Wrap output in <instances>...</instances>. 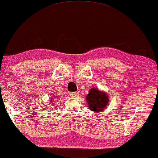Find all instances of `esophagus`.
Instances as JSON below:
<instances>
[{"label":"esophagus","mask_w":158,"mask_h":158,"mask_svg":"<svg viewBox=\"0 0 158 158\" xmlns=\"http://www.w3.org/2000/svg\"><path fill=\"white\" fill-rule=\"evenodd\" d=\"M70 95L71 97H73V98H77V96H78V95H79V93H78V92L70 93Z\"/></svg>","instance_id":"1"}]
</instances>
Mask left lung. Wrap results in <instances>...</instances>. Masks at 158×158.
I'll use <instances>...</instances> for the list:
<instances>
[{
    "instance_id": "left-lung-1",
    "label": "left lung",
    "mask_w": 158,
    "mask_h": 158,
    "mask_svg": "<svg viewBox=\"0 0 158 158\" xmlns=\"http://www.w3.org/2000/svg\"><path fill=\"white\" fill-rule=\"evenodd\" d=\"M85 98L89 109L95 113L103 111L109 102V96L106 93L96 88H92Z\"/></svg>"
}]
</instances>
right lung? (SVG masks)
Returning a JSON list of instances; mask_svg holds the SVG:
<instances>
[{
	"label": "right lung",
	"instance_id": "add662e5",
	"mask_svg": "<svg viewBox=\"0 0 158 158\" xmlns=\"http://www.w3.org/2000/svg\"><path fill=\"white\" fill-rule=\"evenodd\" d=\"M56 96L55 97L54 96V97H52V98H50V99H51V100H50V101H50L51 104H52V102H53V98H56V97H57V96Z\"/></svg>",
	"mask_w": 158,
	"mask_h": 158
}]
</instances>
